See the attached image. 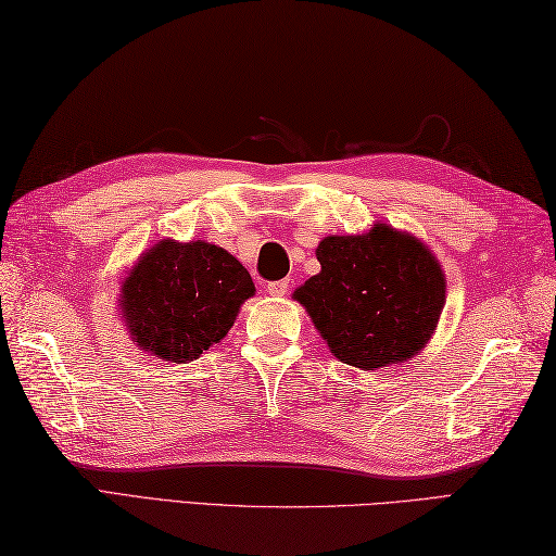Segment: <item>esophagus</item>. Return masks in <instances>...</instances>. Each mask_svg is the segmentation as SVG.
<instances>
[{"label": "esophagus", "mask_w": 556, "mask_h": 556, "mask_svg": "<svg viewBox=\"0 0 556 556\" xmlns=\"http://www.w3.org/2000/svg\"><path fill=\"white\" fill-rule=\"evenodd\" d=\"M287 291H289V281H269L267 285V293L269 296H287Z\"/></svg>", "instance_id": "34e87169"}]
</instances>
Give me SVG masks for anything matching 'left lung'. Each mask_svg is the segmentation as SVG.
I'll return each mask as SVG.
<instances>
[{"instance_id":"left-lung-1","label":"left lung","mask_w":556,"mask_h":556,"mask_svg":"<svg viewBox=\"0 0 556 556\" xmlns=\"http://www.w3.org/2000/svg\"><path fill=\"white\" fill-rule=\"evenodd\" d=\"M320 271L293 291L332 356L361 370L401 365L430 344L446 303L440 260L416 236L375 222L325 236Z\"/></svg>"}]
</instances>
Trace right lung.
Here are the masks:
<instances>
[{
	"label": "right lung",
	"instance_id": "1",
	"mask_svg": "<svg viewBox=\"0 0 556 556\" xmlns=\"http://www.w3.org/2000/svg\"><path fill=\"white\" fill-rule=\"evenodd\" d=\"M251 296L253 279L229 251L207 241L162 239L126 271L116 303L140 351L191 363L227 337Z\"/></svg>",
	"mask_w": 556,
	"mask_h": 556
}]
</instances>
